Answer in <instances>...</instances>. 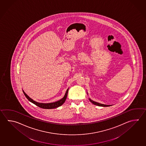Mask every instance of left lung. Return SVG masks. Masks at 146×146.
<instances>
[{"instance_id":"1","label":"left lung","mask_w":146,"mask_h":146,"mask_svg":"<svg viewBox=\"0 0 146 146\" xmlns=\"http://www.w3.org/2000/svg\"><path fill=\"white\" fill-rule=\"evenodd\" d=\"M89 100H90V101L92 104H95L96 106H104V107H105V106H111V105H106V104H99V103H98V102H95V101L92 100L90 98H89Z\"/></svg>"}]
</instances>
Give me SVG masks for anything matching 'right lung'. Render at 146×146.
<instances>
[{"mask_svg":"<svg viewBox=\"0 0 146 146\" xmlns=\"http://www.w3.org/2000/svg\"><path fill=\"white\" fill-rule=\"evenodd\" d=\"M23 93H24V95L26 96V97L27 98V99L30 101L31 102H32L33 104H35V105H36V106L40 107V108L45 109H54V108H58L59 106H61L65 102V101L66 99L67 96V94H68V88L65 94V96H64L63 98L61 99V100H58V101H56L54 102H52V103H49V104H43V103H39L37 102L36 101H35L32 99L31 98L29 97L27 95L26 93H25L24 90Z\"/></svg>","mask_w":146,"mask_h":146,"instance_id":"right-lung-1","label":"right lung"}]
</instances>
